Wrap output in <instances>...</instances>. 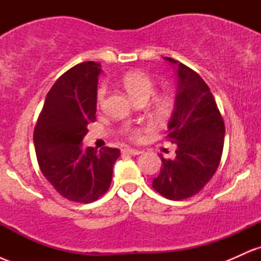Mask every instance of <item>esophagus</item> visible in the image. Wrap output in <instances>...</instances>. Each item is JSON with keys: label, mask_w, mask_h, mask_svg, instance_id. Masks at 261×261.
<instances>
[{"label": "esophagus", "mask_w": 261, "mask_h": 261, "mask_svg": "<svg viewBox=\"0 0 261 261\" xmlns=\"http://www.w3.org/2000/svg\"><path fill=\"white\" fill-rule=\"evenodd\" d=\"M121 152L124 154H131V155H137L142 153V151H139V149H135V148H124L121 149Z\"/></svg>", "instance_id": "obj_1"}]
</instances>
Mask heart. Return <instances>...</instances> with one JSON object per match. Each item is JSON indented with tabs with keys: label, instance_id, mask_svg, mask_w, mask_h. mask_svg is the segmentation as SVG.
I'll return each mask as SVG.
<instances>
[{
	"label": "heart",
	"instance_id": "obj_1",
	"mask_svg": "<svg viewBox=\"0 0 261 261\" xmlns=\"http://www.w3.org/2000/svg\"><path fill=\"white\" fill-rule=\"evenodd\" d=\"M121 86L124 87L125 91L128 93L133 99L136 101L145 100L147 101L149 98L153 97L155 93V83L154 81L148 76L147 73L141 72V71H134V72H127L120 79ZM108 94V87L107 85H101L97 91V106L101 107L106 100ZM170 107H172V100L168 97H161L154 100V110L161 115H164L169 112ZM127 135L131 139L137 137V133L133 128H127Z\"/></svg>",
	"mask_w": 261,
	"mask_h": 261
}]
</instances>
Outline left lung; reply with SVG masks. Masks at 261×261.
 <instances>
[{
	"mask_svg": "<svg viewBox=\"0 0 261 261\" xmlns=\"http://www.w3.org/2000/svg\"><path fill=\"white\" fill-rule=\"evenodd\" d=\"M176 70L175 103L168 137L175 157L164 160L152 187L169 200L195 195L218 168L224 142V122L208 86L195 71L174 59L163 58Z\"/></svg>",
	"mask_w": 261,
	"mask_h": 261,
	"instance_id": "1",
	"label": "left lung"
}]
</instances>
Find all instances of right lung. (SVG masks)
Segmentation results:
<instances>
[{
  "instance_id": "right-lung-1",
  "label": "right lung",
  "mask_w": 261,
  "mask_h": 261,
  "mask_svg": "<svg viewBox=\"0 0 261 261\" xmlns=\"http://www.w3.org/2000/svg\"><path fill=\"white\" fill-rule=\"evenodd\" d=\"M100 64L87 61L73 66L51 87L34 128L39 168L65 199L95 201L107 193L120 149H83L88 124L95 121Z\"/></svg>"
}]
</instances>
